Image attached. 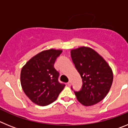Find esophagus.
<instances>
[{
  "label": "esophagus",
  "mask_w": 128,
  "mask_h": 128,
  "mask_svg": "<svg viewBox=\"0 0 128 128\" xmlns=\"http://www.w3.org/2000/svg\"><path fill=\"white\" fill-rule=\"evenodd\" d=\"M71 84H72V81H69L68 82H67V85L68 86H71Z\"/></svg>",
  "instance_id": "obj_1"
}]
</instances>
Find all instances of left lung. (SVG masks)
I'll use <instances>...</instances> for the list:
<instances>
[{
    "label": "left lung",
    "mask_w": 128,
    "mask_h": 128,
    "mask_svg": "<svg viewBox=\"0 0 128 128\" xmlns=\"http://www.w3.org/2000/svg\"><path fill=\"white\" fill-rule=\"evenodd\" d=\"M70 53L82 81L81 90L74 92L77 99L86 106L98 103L106 97L112 86V70L104 59L90 47H78L72 49Z\"/></svg>",
    "instance_id": "1"
}]
</instances>
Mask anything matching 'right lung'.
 <instances>
[{
	"label": "right lung",
	"mask_w": 128,
	"mask_h": 128,
	"mask_svg": "<svg viewBox=\"0 0 128 128\" xmlns=\"http://www.w3.org/2000/svg\"><path fill=\"white\" fill-rule=\"evenodd\" d=\"M62 50L50 48L30 58L22 67L20 82L24 93L32 102L47 106L57 99L65 84L58 81L60 74L54 68Z\"/></svg>",
	"instance_id": "add662e5"
}]
</instances>
